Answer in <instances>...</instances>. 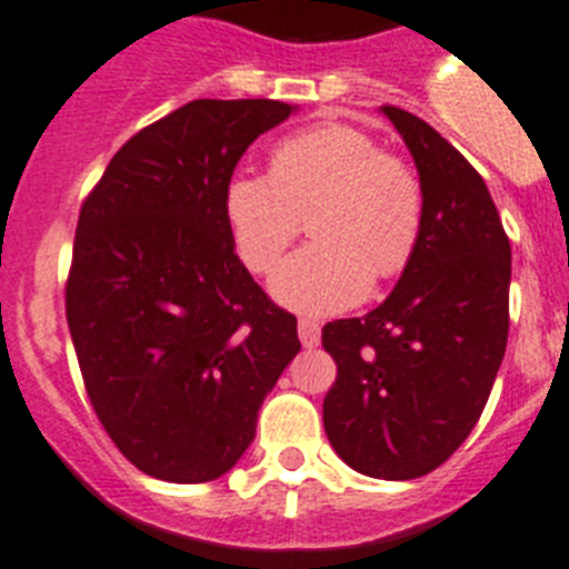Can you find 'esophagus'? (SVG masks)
<instances>
[{"label":"esophagus","mask_w":569,"mask_h":569,"mask_svg":"<svg viewBox=\"0 0 569 569\" xmlns=\"http://www.w3.org/2000/svg\"><path fill=\"white\" fill-rule=\"evenodd\" d=\"M298 335H300V343L306 346V349H312V346L320 343V326L318 320H309L303 318L298 323Z\"/></svg>","instance_id":"obj_1"}]
</instances>
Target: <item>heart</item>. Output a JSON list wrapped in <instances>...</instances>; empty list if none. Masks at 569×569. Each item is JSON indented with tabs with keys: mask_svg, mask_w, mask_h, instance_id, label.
<instances>
[{
	"mask_svg": "<svg viewBox=\"0 0 569 569\" xmlns=\"http://www.w3.org/2000/svg\"><path fill=\"white\" fill-rule=\"evenodd\" d=\"M423 186L412 166L346 122H320L286 137L269 174H234L223 217L237 254L254 274L278 266L309 214L315 243L271 278V295L300 315H332L367 298L375 280L412 263L423 234Z\"/></svg>",
	"mask_w": 569,
	"mask_h": 569,
	"instance_id": "1",
	"label": "heart"
}]
</instances>
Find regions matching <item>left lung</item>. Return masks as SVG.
Wrapping results in <instances>:
<instances>
[{
	"instance_id": "1",
	"label": "left lung",
	"mask_w": 569,
	"mask_h": 569,
	"mask_svg": "<svg viewBox=\"0 0 569 569\" xmlns=\"http://www.w3.org/2000/svg\"><path fill=\"white\" fill-rule=\"evenodd\" d=\"M423 186L412 263L367 318L323 326L338 378L323 398L329 443L352 469L409 481L472 432L510 332V240L487 182L432 126L383 106Z\"/></svg>"
}]
</instances>
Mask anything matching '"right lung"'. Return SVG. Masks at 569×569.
I'll list each match as a JSON object with an SVG mask.
<instances>
[{
  "label": "right lung",
  "instance_id": "add662e5",
  "mask_svg": "<svg viewBox=\"0 0 569 569\" xmlns=\"http://www.w3.org/2000/svg\"><path fill=\"white\" fill-rule=\"evenodd\" d=\"M278 100H194L137 131L79 209L66 315L91 407L146 476L214 481L300 352L298 318L249 274L223 189Z\"/></svg>",
  "mask_w": 569,
  "mask_h": 569
}]
</instances>
